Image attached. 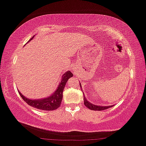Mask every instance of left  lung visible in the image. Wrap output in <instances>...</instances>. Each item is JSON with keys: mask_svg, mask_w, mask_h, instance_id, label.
I'll use <instances>...</instances> for the list:
<instances>
[{"mask_svg": "<svg viewBox=\"0 0 146 146\" xmlns=\"http://www.w3.org/2000/svg\"><path fill=\"white\" fill-rule=\"evenodd\" d=\"M80 84V86H81V84ZM84 105H85L86 107L88 108L89 109H90V110L102 111V110H104V109H109V108H110V107H111V106H113V105H111V106H100V105L93 104H92L91 102H90L88 101V100H86L85 96H84Z\"/></svg>", "mask_w": 146, "mask_h": 146, "instance_id": "left-lung-1", "label": "left lung"}]
</instances>
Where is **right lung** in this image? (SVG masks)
Returning <instances> with one entry per match:
<instances>
[{"instance_id": "add662e5", "label": "right lung", "mask_w": 146, "mask_h": 146, "mask_svg": "<svg viewBox=\"0 0 146 146\" xmlns=\"http://www.w3.org/2000/svg\"><path fill=\"white\" fill-rule=\"evenodd\" d=\"M34 36L32 38H31V40L27 43H29L31 40H33ZM72 76L73 74L70 71H67L66 72L64 73L62 76V79H61L60 84H59L56 90H55V92L52 95H49L46 98L37 99V100H31V99L26 98L24 95H23L19 92V90L18 92L23 100H24V102H26L28 104L33 106V107L43 111L55 110V109H57L60 106L61 102H62V92H63L67 81Z\"/></svg>"}]
</instances>
